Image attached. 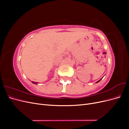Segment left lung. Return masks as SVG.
I'll use <instances>...</instances> for the list:
<instances>
[{"label": "left lung", "instance_id": "8db88e82", "mask_svg": "<svg viewBox=\"0 0 129 129\" xmlns=\"http://www.w3.org/2000/svg\"><path fill=\"white\" fill-rule=\"evenodd\" d=\"M102 79H100V80L99 81H97V82H96V83H98V82H100V81H101V80H102Z\"/></svg>", "mask_w": 129, "mask_h": 129}]
</instances>
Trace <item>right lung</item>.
Here are the masks:
<instances>
[{
    "instance_id": "add662e5",
    "label": "right lung",
    "mask_w": 129,
    "mask_h": 129,
    "mask_svg": "<svg viewBox=\"0 0 129 129\" xmlns=\"http://www.w3.org/2000/svg\"><path fill=\"white\" fill-rule=\"evenodd\" d=\"M32 82L33 83H34V84H37V83H38L37 82H33V81H32Z\"/></svg>"
}]
</instances>
